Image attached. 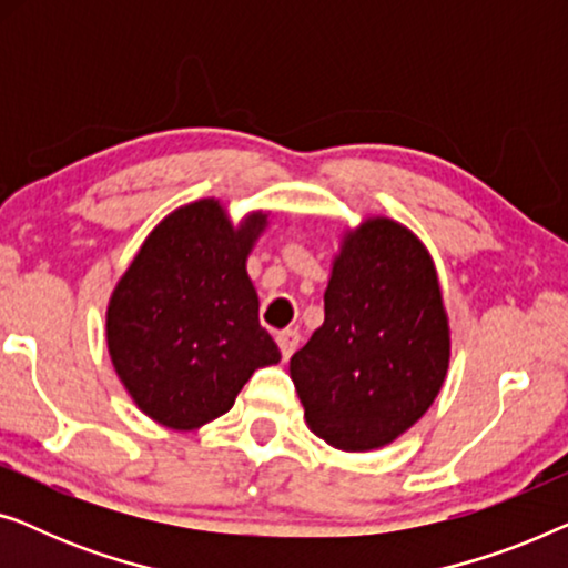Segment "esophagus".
Listing matches in <instances>:
<instances>
[{"mask_svg": "<svg viewBox=\"0 0 568 568\" xmlns=\"http://www.w3.org/2000/svg\"><path fill=\"white\" fill-rule=\"evenodd\" d=\"M276 344H278V348H282L284 359H290V356L297 352V346H300V333L297 331L276 333Z\"/></svg>", "mask_w": 568, "mask_h": 568, "instance_id": "esophagus-1", "label": "esophagus"}]
</instances>
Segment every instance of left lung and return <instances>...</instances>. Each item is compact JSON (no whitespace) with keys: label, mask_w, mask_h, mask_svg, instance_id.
<instances>
[{"label":"left lung","mask_w":568,"mask_h":568,"mask_svg":"<svg viewBox=\"0 0 568 568\" xmlns=\"http://www.w3.org/2000/svg\"><path fill=\"white\" fill-rule=\"evenodd\" d=\"M325 321L290 359L307 429L369 453L432 408L453 338L429 247L390 216L346 227L323 294Z\"/></svg>","instance_id":"left-lung-1"}]
</instances>
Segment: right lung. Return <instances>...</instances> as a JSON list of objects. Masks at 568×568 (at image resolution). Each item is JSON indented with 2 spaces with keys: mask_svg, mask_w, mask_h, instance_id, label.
<instances>
[{
  "mask_svg": "<svg viewBox=\"0 0 568 568\" xmlns=\"http://www.w3.org/2000/svg\"><path fill=\"white\" fill-rule=\"evenodd\" d=\"M271 220L268 209H253L232 222L220 199L191 201L160 220L115 282L108 356L154 424L201 429L235 406L255 369L282 359L247 276Z\"/></svg>",
  "mask_w": 568,
  "mask_h": 568,
  "instance_id": "1",
  "label": "right lung"
}]
</instances>
